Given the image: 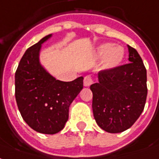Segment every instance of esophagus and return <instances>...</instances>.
Returning a JSON list of instances; mask_svg holds the SVG:
<instances>
[{"instance_id": "1", "label": "esophagus", "mask_w": 159, "mask_h": 159, "mask_svg": "<svg viewBox=\"0 0 159 159\" xmlns=\"http://www.w3.org/2000/svg\"><path fill=\"white\" fill-rule=\"evenodd\" d=\"M93 83V80L90 75H86L84 78V86H90Z\"/></svg>"}]
</instances>
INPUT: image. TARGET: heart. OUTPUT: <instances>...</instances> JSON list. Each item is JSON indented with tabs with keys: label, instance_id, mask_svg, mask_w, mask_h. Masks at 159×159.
Masks as SVG:
<instances>
[{
	"label": "heart",
	"instance_id": "obj_1",
	"mask_svg": "<svg viewBox=\"0 0 159 159\" xmlns=\"http://www.w3.org/2000/svg\"><path fill=\"white\" fill-rule=\"evenodd\" d=\"M97 53L103 57V67L112 68L118 66L124 58V49L119 46H113L111 43H106L98 47Z\"/></svg>",
	"mask_w": 159,
	"mask_h": 159
}]
</instances>
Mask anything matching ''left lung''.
<instances>
[{
    "label": "left lung",
    "instance_id": "1",
    "mask_svg": "<svg viewBox=\"0 0 159 159\" xmlns=\"http://www.w3.org/2000/svg\"><path fill=\"white\" fill-rule=\"evenodd\" d=\"M127 64L98 73L91 84L92 109L96 122L109 133L130 128L144 109L147 96V69L137 51L128 46Z\"/></svg>",
    "mask_w": 159,
    "mask_h": 159
}]
</instances>
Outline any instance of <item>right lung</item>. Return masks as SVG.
Returning <instances> with one entry per match:
<instances>
[{
	"instance_id": "right-lung-1",
	"label": "right lung",
	"mask_w": 159,
	"mask_h": 159,
	"mask_svg": "<svg viewBox=\"0 0 159 159\" xmlns=\"http://www.w3.org/2000/svg\"><path fill=\"white\" fill-rule=\"evenodd\" d=\"M51 36L28 48L15 73V97L21 115L34 130L48 135L64 128L69 106L83 89L84 80L60 81L40 65L41 44Z\"/></svg>"
}]
</instances>
